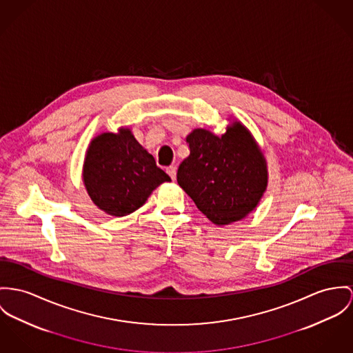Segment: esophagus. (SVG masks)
<instances>
[{
	"instance_id": "1",
	"label": "esophagus",
	"mask_w": 353,
	"mask_h": 353,
	"mask_svg": "<svg viewBox=\"0 0 353 353\" xmlns=\"http://www.w3.org/2000/svg\"><path fill=\"white\" fill-rule=\"evenodd\" d=\"M176 172H177L176 166H169V168H166V173L170 176L172 180H176Z\"/></svg>"
}]
</instances>
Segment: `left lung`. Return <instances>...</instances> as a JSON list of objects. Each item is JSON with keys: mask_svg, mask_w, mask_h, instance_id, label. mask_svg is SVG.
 I'll return each mask as SVG.
<instances>
[{"mask_svg": "<svg viewBox=\"0 0 353 353\" xmlns=\"http://www.w3.org/2000/svg\"><path fill=\"white\" fill-rule=\"evenodd\" d=\"M187 142L190 156L179 166L177 183L205 216L224 225L255 210L268 188V163L241 122L221 137L194 129Z\"/></svg>", "mask_w": 353, "mask_h": 353, "instance_id": "8db88e82", "label": "left lung"}]
</instances>
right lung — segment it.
<instances>
[{
    "mask_svg": "<svg viewBox=\"0 0 353 353\" xmlns=\"http://www.w3.org/2000/svg\"><path fill=\"white\" fill-rule=\"evenodd\" d=\"M170 177L141 146L132 130L95 137L85 153L83 183L94 204L111 216H126Z\"/></svg>",
    "mask_w": 353,
    "mask_h": 353,
    "instance_id": "right-lung-1",
    "label": "right lung"
}]
</instances>
